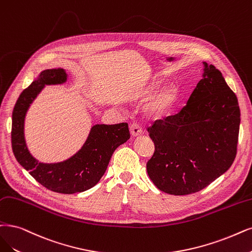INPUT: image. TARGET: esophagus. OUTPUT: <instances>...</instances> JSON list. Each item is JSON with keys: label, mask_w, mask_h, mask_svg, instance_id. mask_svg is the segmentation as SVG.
Listing matches in <instances>:
<instances>
[{"label": "esophagus", "mask_w": 252, "mask_h": 252, "mask_svg": "<svg viewBox=\"0 0 252 252\" xmlns=\"http://www.w3.org/2000/svg\"><path fill=\"white\" fill-rule=\"evenodd\" d=\"M129 129H131V134L134 137L141 135L143 133L142 127L140 126V125H139L138 123H132L131 126H129Z\"/></svg>", "instance_id": "1"}]
</instances>
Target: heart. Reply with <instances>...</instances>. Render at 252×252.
Wrapping results in <instances>:
<instances>
[{"label": "heart", "instance_id": "1", "mask_svg": "<svg viewBox=\"0 0 252 252\" xmlns=\"http://www.w3.org/2000/svg\"><path fill=\"white\" fill-rule=\"evenodd\" d=\"M178 91L172 86L165 87L162 91L158 93V95L154 98L151 105V109L156 112H161L168 108L174 99L176 98Z\"/></svg>", "mask_w": 252, "mask_h": 252}]
</instances>
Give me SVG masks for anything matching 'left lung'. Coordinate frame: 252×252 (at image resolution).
Segmentation results:
<instances>
[{"instance_id":"8db88e82","label":"left lung","mask_w":252,"mask_h":252,"mask_svg":"<svg viewBox=\"0 0 252 252\" xmlns=\"http://www.w3.org/2000/svg\"><path fill=\"white\" fill-rule=\"evenodd\" d=\"M204 63L203 78L175 115L147 127L155 143L146 169L158 189L188 195L224 173L237 156L238 98L220 70Z\"/></svg>"}]
</instances>
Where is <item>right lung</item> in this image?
Returning a JSON list of instances; mask_svg holds the SVG:
<instances>
[{"label":"right lung","instance_id":"right-lung-1","mask_svg":"<svg viewBox=\"0 0 252 252\" xmlns=\"http://www.w3.org/2000/svg\"><path fill=\"white\" fill-rule=\"evenodd\" d=\"M65 81L66 72L62 68L46 69L21 93L12 112L11 144L17 162L43 187L57 193L73 194L86 191L98 183L114 151L128 140L131 135L126 123L96 125L91 128L85 144L67 161L57 164H43L36 161L25 142L26 112L44 85L60 84Z\"/></svg>","mask_w":252,"mask_h":252}]
</instances>
